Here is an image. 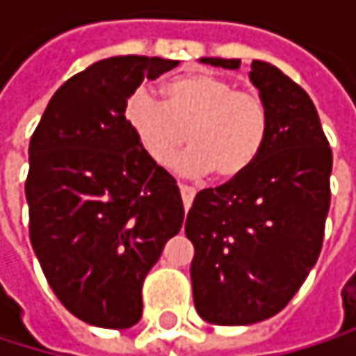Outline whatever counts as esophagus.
Listing matches in <instances>:
<instances>
[{"label": "esophagus", "mask_w": 356, "mask_h": 356, "mask_svg": "<svg viewBox=\"0 0 356 356\" xmlns=\"http://www.w3.org/2000/svg\"><path fill=\"white\" fill-rule=\"evenodd\" d=\"M179 189H181V197H183L185 208H189V206H191V202H193V197H195V187L185 185V183H179Z\"/></svg>", "instance_id": "esophagus-1"}]
</instances>
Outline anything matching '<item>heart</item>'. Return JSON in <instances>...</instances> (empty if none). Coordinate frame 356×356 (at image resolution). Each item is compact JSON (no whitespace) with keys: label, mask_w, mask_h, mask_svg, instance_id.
<instances>
[{"label":"heart","mask_w":356,"mask_h":356,"mask_svg":"<svg viewBox=\"0 0 356 356\" xmlns=\"http://www.w3.org/2000/svg\"><path fill=\"white\" fill-rule=\"evenodd\" d=\"M163 95L159 101L138 88L123 107L127 127L154 165L169 167L185 138L191 146L179 159L183 173L235 179L259 159L270 129L261 97L208 72L171 78Z\"/></svg>","instance_id":"heart-1"}]
</instances>
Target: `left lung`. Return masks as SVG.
<instances>
[{
    "label": "left lung",
    "instance_id": "left-lung-1",
    "mask_svg": "<svg viewBox=\"0 0 356 356\" xmlns=\"http://www.w3.org/2000/svg\"><path fill=\"white\" fill-rule=\"evenodd\" d=\"M249 80L268 108L266 146L243 175L202 189L185 218L195 249L193 305L216 325H248L286 307L318 261L330 210L332 150L309 95L259 59L251 61Z\"/></svg>",
    "mask_w": 356,
    "mask_h": 356
}]
</instances>
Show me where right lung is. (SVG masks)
<instances>
[{
	"label": "right lung",
	"mask_w": 356,
	"mask_h": 356,
	"mask_svg": "<svg viewBox=\"0 0 356 356\" xmlns=\"http://www.w3.org/2000/svg\"><path fill=\"white\" fill-rule=\"evenodd\" d=\"M179 61L119 55L53 95L29 146L31 243L63 307L90 325L142 318V284L183 225L177 181L125 123L127 97Z\"/></svg>",
	"instance_id": "1"
}]
</instances>
